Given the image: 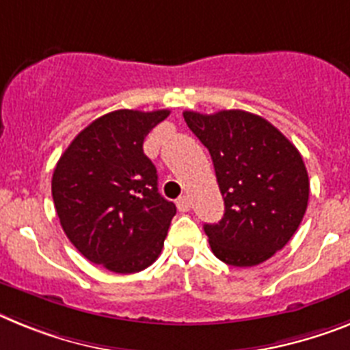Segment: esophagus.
I'll return each instance as SVG.
<instances>
[{
    "label": "esophagus",
    "mask_w": 350,
    "mask_h": 350,
    "mask_svg": "<svg viewBox=\"0 0 350 350\" xmlns=\"http://www.w3.org/2000/svg\"><path fill=\"white\" fill-rule=\"evenodd\" d=\"M176 206H178L180 211H189L190 208H192V201H190L189 196H181V198L176 201Z\"/></svg>",
    "instance_id": "esophagus-1"
}]
</instances>
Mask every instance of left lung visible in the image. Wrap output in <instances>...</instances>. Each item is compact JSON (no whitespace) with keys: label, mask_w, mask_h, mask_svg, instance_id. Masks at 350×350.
I'll list each match as a JSON object with an SVG mask.
<instances>
[{"label":"left lung","mask_w":350,"mask_h":350,"mask_svg":"<svg viewBox=\"0 0 350 350\" xmlns=\"http://www.w3.org/2000/svg\"><path fill=\"white\" fill-rule=\"evenodd\" d=\"M210 151L224 198L219 224H204L220 261L254 267L288 243L306 213L310 180L301 152L267 119L243 110L183 111Z\"/></svg>","instance_id":"8db88e82"}]
</instances>
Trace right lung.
Listing matches in <instances>:
<instances>
[{
    "instance_id": "add662e5",
    "label": "right lung",
    "mask_w": 350,
    "mask_h": 350,
    "mask_svg": "<svg viewBox=\"0 0 350 350\" xmlns=\"http://www.w3.org/2000/svg\"><path fill=\"white\" fill-rule=\"evenodd\" d=\"M169 110H116L76 135L51 180L67 239L96 265L133 274L160 256L174 202L158 192L144 139Z\"/></svg>"
}]
</instances>
